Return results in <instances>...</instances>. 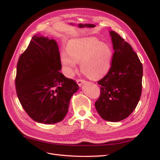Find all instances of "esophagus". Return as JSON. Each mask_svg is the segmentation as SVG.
Listing matches in <instances>:
<instances>
[{"label":"esophagus","instance_id":"1","mask_svg":"<svg viewBox=\"0 0 160 160\" xmlns=\"http://www.w3.org/2000/svg\"><path fill=\"white\" fill-rule=\"evenodd\" d=\"M76 81H77V84H78L79 86H81V85H82V83H85V80L81 79H77L76 80Z\"/></svg>","mask_w":160,"mask_h":160}]
</instances>
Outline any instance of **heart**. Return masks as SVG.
<instances>
[{
	"label": "heart",
	"mask_w": 160,
	"mask_h": 160,
	"mask_svg": "<svg viewBox=\"0 0 160 160\" xmlns=\"http://www.w3.org/2000/svg\"><path fill=\"white\" fill-rule=\"evenodd\" d=\"M113 57L109 45L96 38H85L70 41L66 51L61 52L60 59L67 77L73 76L77 62H80L82 72L91 79H98L109 71Z\"/></svg>",
	"instance_id": "obj_1"
}]
</instances>
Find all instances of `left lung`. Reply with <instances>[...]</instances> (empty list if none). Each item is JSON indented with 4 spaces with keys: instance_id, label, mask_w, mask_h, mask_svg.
Segmentation results:
<instances>
[{
    "instance_id": "obj_1",
    "label": "left lung",
    "mask_w": 160,
    "mask_h": 160,
    "mask_svg": "<svg viewBox=\"0 0 160 160\" xmlns=\"http://www.w3.org/2000/svg\"><path fill=\"white\" fill-rule=\"evenodd\" d=\"M115 51L109 71L98 81L100 95L95 108L103 119L119 122L132 113L141 98L143 66L124 38L110 31Z\"/></svg>"
}]
</instances>
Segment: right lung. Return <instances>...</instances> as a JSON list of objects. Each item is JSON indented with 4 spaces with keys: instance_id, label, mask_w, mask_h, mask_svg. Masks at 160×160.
Returning a JSON list of instances; mask_svg holds the SVG:
<instances>
[{
    "instance_id": "1",
    "label": "right lung",
    "mask_w": 160,
    "mask_h": 160,
    "mask_svg": "<svg viewBox=\"0 0 160 160\" xmlns=\"http://www.w3.org/2000/svg\"><path fill=\"white\" fill-rule=\"evenodd\" d=\"M61 69L57 42L33 36L18 59L15 87L22 107L35 122H61L68 111L71 98L79 89L73 79L59 72Z\"/></svg>"
}]
</instances>
